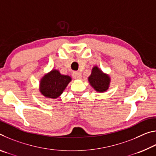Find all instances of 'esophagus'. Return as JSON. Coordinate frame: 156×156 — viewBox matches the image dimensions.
<instances>
[{
	"label": "esophagus",
	"mask_w": 156,
	"mask_h": 156,
	"mask_svg": "<svg viewBox=\"0 0 156 156\" xmlns=\"http://www.w3.org/2000/svg\"><path fill=\"white\" fill-rule=\"evenodd\" d=\"M73 77L75 79H77V80H79L82 78V75L81 73L79 72H74L73 73Z\"/></svg>",
	"instance_id": "1"
}]
</instances>
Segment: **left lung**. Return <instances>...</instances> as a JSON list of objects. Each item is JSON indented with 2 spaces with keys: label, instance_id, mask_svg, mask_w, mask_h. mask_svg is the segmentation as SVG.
Wrapping results in <instances>:
<instances>
[{
  "label": "left lung",
  "instance_id": "left-lung-1",
  "mask_svg": "<svg viewBox=\"0 0 156 156\" xmlns=\"http://www.w3.org/2000/svg\"><path fill=\"white\" fill-rule=\"evenodd\" d=\"M88 81L95 91L98 93H104L109 88L111 78L109 74L95 65L92 68L91 75L88 77Z\"/></svg>",
  "mask_w": 156,
  "mask_h": 156
}]
</instances>
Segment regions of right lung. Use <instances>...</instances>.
<instances>
[{"mask_svg": "<svg viewBox=\"0 0 156 156\" xmlns=\"http://www.w3.org/2000/svg\"><path fill=\"white\" fill-rule=\"evenodd\" d=\"M72 81V78L68 75H63L59 70L53 69L41 78L39 90L46 98L56 99Z\"/></svg>", "mask_w": 156, "mask_h": 156, "instance_id": "1", "label": "right lung"}]
</instances>
